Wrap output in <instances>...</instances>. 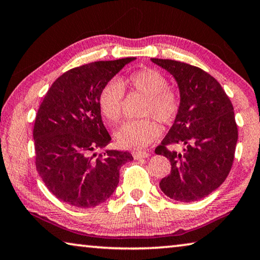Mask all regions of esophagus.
Instances as JSON below:
<instances>
[{
    "label": "esophagus",
    "mask_w": 260,
    "mask_h": 260,
    "mask_svg": "<svg viewBox=\"0 0 260 260\" xmlns=\"http://www.w3.org/2000/svg\"><path fill=\"white\" fill-rule=\"evenodd\" d=\"M133 157L135 159H141V158L149 157V152H146V151H133Z\"/></svg>",
    "instance_id": "esophagus-1"
}]
</instances>
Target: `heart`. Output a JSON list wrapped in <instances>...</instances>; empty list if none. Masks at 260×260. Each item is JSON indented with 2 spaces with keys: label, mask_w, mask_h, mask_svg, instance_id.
<instances>
[{
  "label": "heart",
  "mask_w": 260,
  "mask_h": 260,
  "mask_svg": "<svg viewBox=\"0 0 260 260\" xmlns=\"http://www.w3.org/2000/svg\"><path fill=\"white\" fill-rule=\"evenodd\" d=\"M127 84L135 92L147 98L142 109L143 117H150L141 120H132L123 123L115 131V139L119 145L126 149L139 150L147 147L160 134L158 123H171L179 111L178 97L169 89L167 78L157 71L143 68L135 71L126 80L109 81L103 86L98 96V106L102 114L110 122L120 120L122 103Z\"/></svg>",
  "instance_id": "1"
}]
</instances>
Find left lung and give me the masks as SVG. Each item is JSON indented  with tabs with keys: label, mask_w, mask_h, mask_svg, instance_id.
<instances>
[{
	"label": "left lung",
	"mask_w": 260,
	"mask_h": 260,
	"mask_svg": "<svg viewBox=\"0 0 260 260\" xmlns=\"http://www.w3.org/2000/svg\"><path fill=\"white\" fill-rule=\"evenodd\" d=\"M151 61L174 76L180 93L174 125L155 149L171 163L159 187L177 201L200 200L215 191L232 169L238 139L233 104L219 82L203 69L175 60ZM171 144H182L183 151H169Z\"/></svg>",
	"instance_id": "1"
}]
</instances>
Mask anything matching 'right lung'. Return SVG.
Instances as JSON below:
<instances>
[{"label": "right lung", "mask_w": 260, "mask_h": 260, "mask_svg": "<svg viewBox=\"0 0 260 260\" xmlns=\"http://www.w3.org/2000/svg\"><path fill=\"white\" fill-rule=\"evenodd\" d=\"M135 57L97 61L57 77L37 113L36 168L57 199L81 208L96 207L113 194L119 170L133 160L128 151L106 149L111 137L102 121L98 96Z\"/></svg>", "instance_id": "1"}]
</instances>
